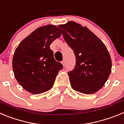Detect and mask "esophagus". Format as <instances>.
<instances>
[{"label":"esophagus","mask_w":124,"mask_h":124,"mask_svg":"<svg viewBox=\"0 0 124 124\" xmlns=\"http://www.w3.org/2000/svg\"><path fill=\"white\" fill-rule=\"evenodd\" d=\"M61 63H62V64H63V66H65V64H66V63H65V61H64V60H63V61H62V62H61Z\"/></svg>","instance_id":"obj_1"}]
</instances>
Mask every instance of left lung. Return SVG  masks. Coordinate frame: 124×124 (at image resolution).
<instances>
[{"label": "left lung", "mask_w": 124, "mask_h": 124, "mask_svg": "<svg viewBox=\"0 0 124 124\" xmlns=\"http://www.w3.org/2000/svg\"><path fill=\"white\" fill-rule=\"evenodd\" d=\"M58 27L76 57L75 67L68 73L72 88L86 94L96 93L111 73V58L107 48L87 27L74 22Z\"/></svg>", "instance_id": "obj_1"}]
</instances>
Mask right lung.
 Masks as SVG:
<instances>
[{
    "label": "right lung",
    "mask_w": 124,
    "mask_h": 124,
    "mask_svg": "<svg viewBox=\"0 0 124 124\" xmlns=\"http://www.w3.org/2000/svg\"><path fill=\"white\" fill-rule=\"evenodd\" d=\"M61 31L54 25L39 27L22 41L12 60L14 75L25 90L38 94L50 90L63 65L56 61L51 43Z\"/></svg>",
    "instance_id": "add662e5"
}]
</instances>
